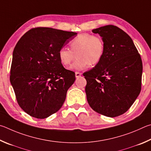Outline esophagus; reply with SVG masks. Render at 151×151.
<instances>
[{
  "instance_id": "34e87169",
  "label": "esophagus",
  "mask_w": 151,
  "mask_h": 151,
  "mask_svg": "<svg viewBox=\"0 0 151 151\" xmlns=\"http://www.w3.org/2000/svg\"><path fill=\"white\" fill-rule=\"evenodd\" d=\"M75 74H76V78H79V77H80V76H81V73L78 72V71H76V72L75 73Z\"/></svg>"
}]
</instances>
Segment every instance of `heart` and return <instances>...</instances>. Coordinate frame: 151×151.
<instances>
[{"mask_svg": "<svg viewBox=\"0 0 151 151\" xmlns=\"http://www.w3.org/2000/svg\"><path fill=\"white\" fill-rule=\"evenodd\" d=\"M70 50L65 47L58 52V57L63 65L68 66L77 57L71 66L73 70H82L89 65L95 66L101 62L105 52V44L100 36L89 33L78 34L70 43Z\"/></svg>", "mask_w": 151, "mask_h": 151, "instance_id": "b5f03b06", "label": "heart"}]
</instances>
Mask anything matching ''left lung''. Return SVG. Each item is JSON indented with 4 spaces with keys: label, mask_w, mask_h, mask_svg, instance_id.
I'll return each instance as SVG.
<instances>
[{
    "label": "left lung",
    "mask_w": 151,
    "mask_h": 151,
    "mask_svg": "<svg viewBox=\"0 0 151 151\" xmlns=\"http://www.w3.org/2000/svg\"><path fill=\"white\" fill-rule=\"evenodd\" d=\"M92 32L102 37L105 52L101 62L83 74L87 100L96 112L115 117L127 111L141 92V58L131 37L117 26Z\"/></svg>",
    "instance_id": "obj_1"
}]
</instances>
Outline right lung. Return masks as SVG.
<instances>
[{"mask_svg":"<svg viewBox=\"0 0 151 151\" xmlns=\"http://www.w3.org/2000/svg\"><path fill=\"white\" fill-rule=\"evenodd\" d=\"M76 34L37 27L28 30L17 42L10 80L18 105L29 115L45 119L62 107L76 76L63 68L58 52Z\"/></svg>","mask_w":151,"mask_h":151,"instance_id":"1","label":"right lung"}]
</instances>
